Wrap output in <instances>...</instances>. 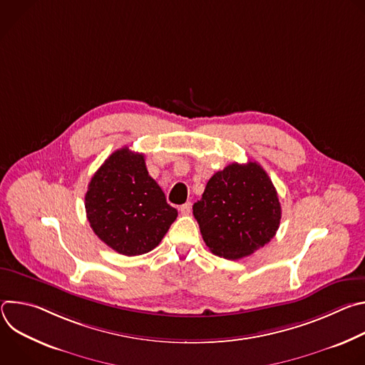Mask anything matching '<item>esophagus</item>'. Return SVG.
I'll return each instance as SVG.
<instances>
[{
	"label": "esophagus",
	"mask_w": 365,
	"mask_h": 365,
	"mask_svg": "<svg viewBox=\"0 0 365 365\" xmlns=\"http://www.w3.org/2000/svg\"><path fill=\"white\" fill-rule=\"evenodd\" d=\"M190 211H192V205H190V202H186V203H183V205L180 206V212H182V215H189V214H190Z\"/></svg>",
	"instance_id": "esophagus-1"
}]
</instances>
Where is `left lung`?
Listing matches in <instances>:
<instances>
[{
  "mask_svg": "<svg viewBox=\"0 0 365 365\" xmlns=\"http://www.w3.org/2000/svg\"><path fill=\"white\" fill-rule=\"evenodd\" d=\"M193 215L214 254L238 259L270 242L280 225L282 206L262 166L231 163L207 180Z\"/></svg>",
  "mask_w": 365,
  "mask_h": 365,
  "instance_id": "left-lung-1",
  "label": "left lung"
}]
</instances>
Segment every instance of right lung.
<instances>
[{"mask_svg":"<svg viewBox=\"0 0 365 365\" xmlns=\"http://www.w3.org/2000/svg\"><path fill=\"white\" fill-rule=\"evenodd\" d=\"M85 210L98 238L128 257L158 247L178 217L148 175L144 155L128 147L114 151L92 176Z\"/></svg>","mask_w":365,"mask_h":365,"instance_id":"right-lung-1","label":"right lung"}]
</instances>
